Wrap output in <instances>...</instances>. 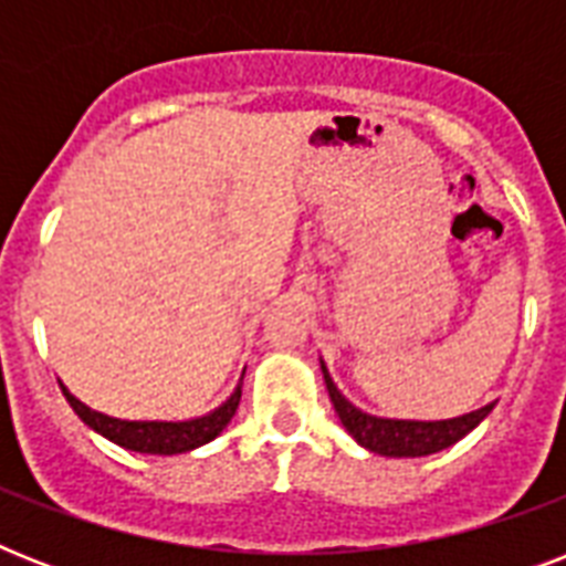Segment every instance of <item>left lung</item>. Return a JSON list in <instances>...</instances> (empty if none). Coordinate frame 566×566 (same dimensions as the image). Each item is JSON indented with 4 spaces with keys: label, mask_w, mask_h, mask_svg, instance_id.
I'll return each instance as SVG.
<instances>
[{
    "label": "left lung",
    "mask_w": 566,
    "mask_h": 566,
    "mask_svg": "<svg viewBox=\"0 0 566 566\" xmlns=\"http://www.w3.org/2000/svg\"><path fill=\"white\" fill-rule=\"evenodd\" d=\"M319 370H323V381H326V390L332 396V405H335L337 417L344 422V429L353 434L364 449H370L376 455L385 458H422L434 455L440 449L452 447L458 440L470 434V431L479 426V422L493 411V402L479 408V411L461 413V417H452V420H390V417H376V413H367L361 408H355L349 399H346L337 385L328 376L326 364L319 361Z\"/></svg>",
    "instance_id": "obj_1"
}]
</instances>
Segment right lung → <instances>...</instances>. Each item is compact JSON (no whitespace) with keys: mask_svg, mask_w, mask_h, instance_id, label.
Here are the masks:
<instances>
[{"mask_svg":"<svg viewBox=\"0 0 566 566\" xmlns=\"http://www.w3.org/2000/svg\"><path fill=\"white\" fill-rule=\"evenodd\" d=\"M240 387H243V381L234 387V394L220 408H213L202 417H193V420H119V417H108V413L87 408L64 385H61V390H64L70 408L82 417L84 426H91L96 434L108 438L111 443L132 449V452H146V455H179V452L202 447L229 426L240 405Z\"/></svg>","mask_w":566,"mask_h":566,"instance_id":"right-lung-1","label":"right lung"}]
</instances>
